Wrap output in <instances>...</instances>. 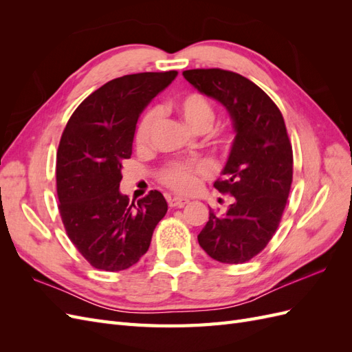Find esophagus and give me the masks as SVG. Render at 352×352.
<instances>
[{
    "label": "esophagus",
    "instance_id": "1",
    "mask_svg": "<svg viewBox=\"0 0 352 352\" xmlns=\"http://www.w3.org/2000/svg\"><path fill=\"white\" fill-rule=\"evenodd\" d=\"M167 201L170 207H184L189 202V199L184 197H170Z\"/></svg>",
    "mask_w": 352,
    "mask_h": 352
}]
</instances>
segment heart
Here are the masks:
<instances>
[{"mask_svg":"<svg viewBox=\"0 0 352 352\" xmlns=\"http://www.w3.org/2000/svg\"><path fill=\"white\" fill-rule=\"evenodd\" d=\"M176 111L182 117V120L195 132H204L212 122V107L208 100L201 94H186L180 97L176 104ZM158 122V110L153 109L146 111L136 127L135 141L140 146L150 142L151 133ZM211 172V166L207 162L168 163L163 170L164 184L176 189L177 192H189L198 184V176H204Z\"/></svg>","mask_w":352,"mask_h":352,"instance_id":"obj_1","label":"heart"}]
</instances>
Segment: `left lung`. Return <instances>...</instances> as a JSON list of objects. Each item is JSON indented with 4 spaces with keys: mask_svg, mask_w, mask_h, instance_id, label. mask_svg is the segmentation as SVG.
<instances>
[{
    "mask_svg": "<svg viewBox=\"0 0 352 352\" xmlns=\"http://www.w3.org/2000/svg\"><path fill=\"white\" fill-rule=\"evenodd\" d=\"M192 87L229 113L233 138L219 192L235 201L225 214L210 208L198 242L211 258L241 264L265 248L278 229L292 184V146L283 116L257 85L221 69L185 70Z\"/></svg>",
    "mask_w": 352,
    "mask_h": 352,
    "instance_id": "8db88e82",
    "label": "left lung"
}]
</instances>
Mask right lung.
Returning <instances> with one entry per match:
<instances>
[{"label": "right lung", "instance_id": "add662e5", "mask_svg": "<svg viewBox=\"0 0 352 352\" xmlns=\"http://www.w3.org/2000/svg\"><path fill=\"white\" fill-rule=\"evenodd\" d=\"M177 76L176 70L113 79L74 110L57 153L60 216L74 247L95 269H129L150 248L167 212L162 192L129 204L120 194L122 162L132 155L141 113Z\"/></svg>", "mask_w": 352, "mask_h": 352}]
</instances>
